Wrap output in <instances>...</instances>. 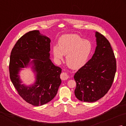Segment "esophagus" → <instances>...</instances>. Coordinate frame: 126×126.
Wrapping results in <instances>:
<instances>
[{"label": "esophagus", "instance_id": "1", "mask_svg": "<svg viewBox=\"0 0 126 126\" xmlns=\"http://www.w3.org/2000/svg\"><path fill=\"white\" fill-rule=\"evenodd\" d=\"M60 77H61V79L62 80H67L68 78H69L68 77V74L65 72L62 73Z\"/></svg>", "mask_w": 126, "mask_h": 126}]
</instances>
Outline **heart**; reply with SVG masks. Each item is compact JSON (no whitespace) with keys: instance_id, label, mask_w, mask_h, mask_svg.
<instances>
[{"instance_id":"heart-1","label":"heart","mask_w":126,"mask_h":126,"mask_svg":"<svg viewBox=\"0 0 126 126\" xmlns=\"http://www.w3.org/2000/svg\"><path fill=\"white\" fill-rule=\"evenodd\" d=\"M58 46L53 47V53L57 61L66 56V63L72 69H79L85 64L90 56L92 45L76 34H68L59 38Z\"/></svg>"}]
</instances>
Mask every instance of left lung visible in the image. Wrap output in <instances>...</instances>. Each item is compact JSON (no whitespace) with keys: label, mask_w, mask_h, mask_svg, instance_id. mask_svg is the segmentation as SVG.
I'll return each mask as SVG.
<instances>
[{"label":"left lung","mask_w":126,"mask_h":126,"mask_svg":"<svg viewBox=\"0 0 126 126\" xmlns=\"http://www.w3.org/2000/svg\"><path fill=\"white\" fill-rule=\"evenodd\" d=\"M97 46L90 60L77 71L75 95L81 101L93 102L106 94L112 85L116 72V60L108 40L96 32Z\"/></svg>","instance_id":"8db88e82"}]
</instances>
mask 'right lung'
I'll return each instance as SVG.
<instances>
[{
	"label": "right lung",
	"instance_id": "obj_1",
	"mask_svg": "<svg viewBox=\"0 0 126 126\" xmlns=\"http://www.w3.org/2000/svg\"><path fill=\"white\" fill-rule=\"evenodd\" d=\"M51 40L37 30L29 31L20 37L11 52L9 74L19 95L33 106L47 104L56 95L61 84V68L54 65L49 59ZM30 59H34L33 69L36 72V81L32 86L21 84L18 74Z\"/></svg>",
	"mask_w": 126,
	"mask_h": 126
}]
</instances>
